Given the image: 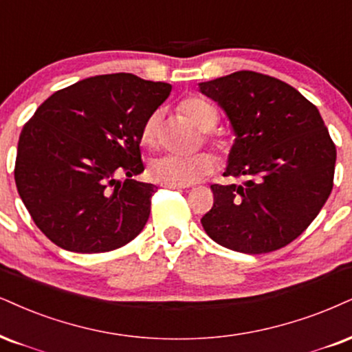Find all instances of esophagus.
Segmentation results:
<instances>
[{"label":"esophagus","instance_id":"34e87169","mask_svg":"<svg viewBox=\"0 0 352 352\" xmlns=\"http://www.w3.org/2000/svg\"><path fill=\"white\" fill-rule=\"evenodd\" d=\"M162 188H164V189H177V190H181V189H186V188H188V186L171 184V183H162Z\"/></svg>","mask_w":352,"mask_h":352}]
</instances>
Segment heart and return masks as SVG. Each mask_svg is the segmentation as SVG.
Returning a JSON list of instances; mask_svg holds the SVG:
<instances>
[{
	"label": "heart",
	"instance_id": "1",
	"mask_svg": "<svg viewBox=\"0 0 352 352\" xmlns=\"http://www.w3.org/2000/svg\"><path fill=\"white\" fill-rule=\"evenodd\" d=\"M179 109L202 132V140L210 145L217 153L227 156L232 151L233 142L228 135L214 130L220 120L217 107L207 99L199 96L186 98L179 104ZM160 124L162 112L153 111L146 117L140 129V142L146 148H155L160 142ZM217 166L215 158L207 151H199L190 156L162 155L151 160L148 171L156 181L171 184L188 186L209 176Z\"/></svg>",
	"mask_w": 352,
	"mask_h": 352
}]
</instances>
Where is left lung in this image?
<instances>
[{"mask_svg": "<svg viewBox=\"0 0 352 352\" xmlns=\"http://www.w3.org/2000/svg\"><path fill=\"white\" fill-rule=\"evenodd\" d=\"M227 112L235 143L214 206L201 219L225 248L248 254L280 250L305 232L333 189L336 146L315 104L292 86L241 70L199 83Z\"/></svg>", "mask_w": 352, "mask_h": 352, "instance_id": "1", "label": "left lung"}]
</instances>
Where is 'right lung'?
I'll return each instance as SVG.
<instances>
[{"instance_id":"1","label":"right lung","mask_w":352,"mask_h":352,"mask_svg":"<svg viewBox=\"0 0 352 352\" xmlns=\"http://www.w3.org/2000/svg\"><path fill=\"white\" fill-rule=\"evenodd\" d=\"M169 93L132 73L91 76L55 91L24 124L16 188L52 243L106 253L142 232L156 188L132 179L145 169L140 129Z\"/></svg>"}]
</instances>
